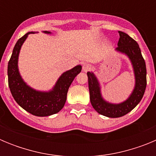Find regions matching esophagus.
I'll list each match as a JSON object with an SVG mask.
<instances>
[{"instance_id":"obj_1","label":"esophagus","mask_w":156,"mask_h":156,"mask_svg":"<svg viewBox=\"0 0 156 156\" xmlns=\"http://www.w3.org/2000/svg\"><path fill=\"white\" fill-rule=\"evenodd\" d=\"M91 69V65L89 63H83V72H87Z\"/></svg>"}]
</instances>
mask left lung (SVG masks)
Wrapping results in <instances>:
<instances>
[{
  "instance_id": "left-lung-1",
  "label": "left lung",
  "mask_w": 156,
  "mask_h": 156,
  "mask_svg": "<svg viewBox=\"0 0 156 156\" xmlns=\"http://www.w3.org/2000/svg\"><path fill=\"white\" fill-rule=\"evenodd\" d=\"M119 40L115 50L128 56L134 72L135 87L130 96L119 104H112L106 101L101 97L100 85L94 74L90 72L87 73L90 103L99 114L110 118L123 116L133 110L142 99L147 85L146 65L139 45L123 32L119 31Z\"/></svg>"
}]
</instances>
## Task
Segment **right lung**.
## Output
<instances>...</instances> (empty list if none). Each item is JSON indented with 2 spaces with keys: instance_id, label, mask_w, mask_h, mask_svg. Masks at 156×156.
Here are the masks:
<instances>
[{
  "instance_id": "add662e5",
  "label": "right lung",
  "mask_w": 156,
  "mask_h": 156,
  "mask_svg": "<svg viewBox=\"0 0 156 156\" xmlns=\"http://www.w3.org/2000/svg\"><path fill=\"white\" fill-rule=\"evenodd\" d=\"M44 33L51 34L48 31H44ZM30 34L34 33L29 32L25 34L14 47L8 65V86L14 99L23 109L37 116H48L57 113L63 108L69 87L77 74L81 72L82 66L79 65L65 72L50 91H38L29 87L19 74L18 58L22 45Z\"/></svg>"
}]
</instances>
